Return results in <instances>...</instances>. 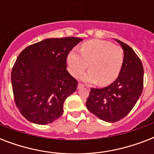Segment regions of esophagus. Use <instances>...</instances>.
Segmentation results:
<instances>
[{"mask_svg": "<svg viewBox=\"0 0 154 154\" xmlns=\"http://www.w3.org/2000/svg\"><path fill=\"white\" fill-rule=\"evenodd\" d=\"M85 85L83 84H82V83H79V84H78V89H80V88H82V87H84Z\"/></svg>", "mask_w": 154, "mask_h": 154, "instance_id": "1", "label": "esophagus"}]
</instances>
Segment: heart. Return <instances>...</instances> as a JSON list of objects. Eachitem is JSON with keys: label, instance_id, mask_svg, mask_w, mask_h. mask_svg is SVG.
<instances>
[{"label": "heart", "instance_id": "obj_1", "mask_svg": "<svg viewBox=\"0 0 154 154\" xmlns=\"http://www.w3.org/2000/svg\"><path fill=\"white\" fill-rule=\"evenodd\" d=\"M80 54L71 51L67 57L70 73L78 77L86 69L89 71L82 76L85 82L107 85L116 80L122 69L124 53L120 46L102 40H91L85 42Z\"/></svg>", "mask_w": 154, "mask_h": 154}]
</instances>
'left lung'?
Masks as SVG:
<instances>
[{"mask_svg":"<svg viewBox=\"0 0 154 154\" xmlns=\"http://www.w3.org/2000/svg\"><path fill=\"white\" fill-rule=\"evenodd\" d=\"M116 41L124 50L119 75L105 88H91L86 101L89 112L107 122H118L129 114L143 90L144 69L141 59L131 47Z\"/></svg>","mask_w":154,"mask_h":154,"instance_id":"left-lung-1","label":"left lung"}]
</instances>
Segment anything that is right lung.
<instances>
[{"label": "right lung", "mask_w": 154, "mask_h": 154, "mask_svg": "<svg viewBox=\"0 0 154 154\" xmlns=\"http://www.w3.org/2000/svg\"><path fill=\"white\" fill-rule=\"evenodd\" d=\"M82 41L73 37L45 39L19 54L12 69L11 82L16 106L28 121L47 125L62 115L65 99L78 85L66 70V60Z\"/></svg>", "instance_id": "right-lung-1"}]
</instances>
